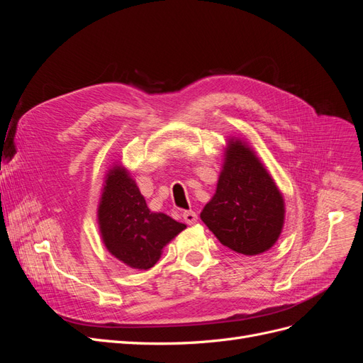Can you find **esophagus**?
I'll list each match as a JSON object with an SVG mask.
<instances>
[{
  "mask_svg": "<svg viewBox=\"0 0 363 363\" xmlns=\"http://www.w3.org/2000/svg\"><path fill=\"white\" fill-rule=\"evenodd\" d=\"M183 219L186 221V224H195L196 221H199V215L192 211H188L183 213Z\"/></svg>",
  "mask_w": 363,
  "mask_h": 363,
  "instance_id": "34e87169",
  "label": "esophagus"
}]
</instances>
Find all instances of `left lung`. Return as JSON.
<instances>
[{
  "instance_id": "left-lung-1",
  "label": "left lung",
  "mask_w": 363,
  "mask_h": 363,
  "mask_svg": "<svg viewBox=\"0 0 363 363\" xmlns=\"http://www.w3.org/2000/svg\"><path fill=\"white\" fill-rule=\"evenodd\" d=\"M200 216L219 242L240 255H260L279 239L283 196L255 151L240 140H230L216 192Z\"/></svg>"
}]
</instances>
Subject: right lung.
<instances>
[{"instance_id": "obj_1", "label": "right lung", "mask_w": 363, "mask_h": 363, "mask_svg": "<svg viewBox=\"0 0 363 363\" xmlns=\"http://www.w3.org/2000/svg\"><path fill=\"white\" fill-rule=\"evenodd\" d=\"M98 223L106 248L135 269L155 267L162 248L186 228L168 215L151 212L135 180L121 167L107 174Z\"/></svg>"}]
</instances>
